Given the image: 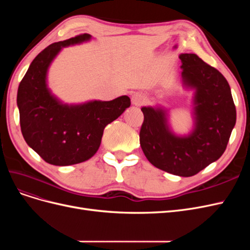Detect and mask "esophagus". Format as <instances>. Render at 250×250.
<instances>
[{"label":"esophagus","instance_id":"1","mask_svg":"<svg viewBox=\"0 0 250 250\" xmlns=\"http://www.w3.org/2000/svg\"><path fill=\"white\" fill-rule=\"evenodd\" d=\"M131 100H132V103L134 105H137V106H140V105H143L144 103L146 102V97L144 96L143 94L135 93V94L132 95Z\"/></svg>","mask_w":250,"mask_h":250}]
</instances>
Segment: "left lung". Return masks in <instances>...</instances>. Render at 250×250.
<instances>
[{
  "instance_id": "1",
  "label": "left lung",
  "mask_w": 250,
  "mask_h": 250,
  "mask_svg": "<svg viewBox=\"0 0 250 250\" xmlns=\"http://www.w3.org/2000/svg\"><path fill=\"white\" fill-rule=\"evenodd\" d=\"M185 86L195 90L194 128L188 135L170 129L168 112L162 107H142L144 122L140 144L154 167L181 177L197 174L223 154L236 124V106L228 80L196 54H180Z\"/></svg>"
}]
</instances>
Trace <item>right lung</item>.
<instances>
[{"mask_svg": "<svg viewBox=\"0 0 250 250\" xmlns=\"http://www.w3.org/2000/svg\"><path fill=\"white\" fill-rule=\"evenodd\" d=\"M90 39L84 33L50 44L33 59L19 85L17 102L22 137L51 165L70 166L89 160L100 147L104 128L130 106L127 96L69 105L52 95L47 74L53 59L62 48Z\"/></svg>", "mask_w": 250, "mask_h": 250, "instance_id": "1", "label": "right lung"}]
</instances>
